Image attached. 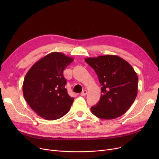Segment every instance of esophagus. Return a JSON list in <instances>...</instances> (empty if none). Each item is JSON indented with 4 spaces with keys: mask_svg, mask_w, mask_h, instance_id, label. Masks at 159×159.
Masks as SVG:
<instances>
[{
    "mask_svg": "<svg viewBox=\"0 0 159 159\" xmlns=\"http://www.w3.org/2000/svg\"><path fill=\"white\" fill-rule=\"evenodd\" d=\"M87 93H88V91H87V90H84L81 93V96H85V95H87Z\"/></svg>",
    "mask_w": 159,
    "mask_h": 159,
    "instance_id": "esophagus-1",
    "label": "esophagus"
}]
</instances>
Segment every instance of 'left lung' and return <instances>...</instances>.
<instances>
[{"instance_id": "left-lung-1", "label": "left lung", "mask_w": 159, "mask_h": 159, "mask_svg": "<svg viewBox=\"0 0 159 159\" xmlns=\"http://www.w3.org/2000/svg\"><path fill=\"white\" fill-rule=\"evenodd\" d=\"M85 61L97 74L102 95L91 113L103 119L121 116L131 106L137 95L138 76L127 61L115 55L87 57Z\"/></svg>"}]
</instances>
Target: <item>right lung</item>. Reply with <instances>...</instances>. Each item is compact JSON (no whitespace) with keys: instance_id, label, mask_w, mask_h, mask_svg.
I'll return each mask as SVG.
<instances>
[{"instance_id":"1","label":"right lung","mask_w":159,"mask_h":159,"mask_svg":"<svg viewBox=\"0 0 159 159\" xmlns=\"http://www.w3.org/2000/svg\"><path fill=\"white\" fill-rule=\"evenodd\" d=\"M74 61L60 52H52L36 61L24 80L22 90L25 100L42 118L52 121L69 111L74 102L65 88L63 71Z\"/></svg>"}]
</instances>
